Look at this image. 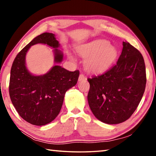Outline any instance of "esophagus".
Instances as JSON below:
<instances>
[{"instance_id": "obj_1", "label": "esophagus", "mask_w": 156, "mask_h": 156, "mask_svg": "<svg viewBox=\"0 0 156 156\" xmlns=\"http://www.w3.org/2000/svg\"><path fill=\"white\" fill-rule=\"evenodd\" d=\"M86 77L84 76L83 73H80V76H79V78H78V80L79 81H81V80H85Z\"/></svg>"}]
</instances>
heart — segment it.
Segmentation results:
<instances>
[{"label": "heart", "instance_id": "b5f03b06", "mask_svg": "<svg viewBox=\"0 0 156 156\" xmlns=\"http://www.w3.org/2000/svg\"><path fill=\"white\" fill-rule=\"evenodd\" d=\"M77 52L83 58H86L85 67L94 73H100L107 70L118 56L115 47L105 40H97L80 45L77 48ZM69 58L72 59L71 55Z\"/></svg>", "mask_w": 156, "mask_h": 156}]
</instances>
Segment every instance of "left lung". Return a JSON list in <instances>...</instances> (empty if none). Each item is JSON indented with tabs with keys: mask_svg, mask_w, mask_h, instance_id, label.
Masks as SVG:
<instances>
[{
	"mask_svg": "<svg viewBox=\"0 0 156 156\" xmlns=\"http://www.w3.org/2000/svg\"><path fill=\"white\" fill-rule=\"evenodd\" d=\"M122 45L115 65L102 74L87 78L89 107L97 119L110 125L123 122L131 117L146 87L143 56L128 42H123Z\"/></svg>",
	"mask_w": 156,
	"mask_h": 156,
	"instance_id": "1",
	"label": "left lung"
}]
</instances>
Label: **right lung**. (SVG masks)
Wrapping results in <instances>:
<instances>
[{
  "instance_id": "obj_1",
  "label": "right lung",
  "mask_w": 156,
  "mask_h": 156,
  "mask_svg": "<svg viewBox=\"0 0 156 156\" xmlns=\"http://www.w3.org/2000/svg\"><path fill=\"white\" fill-rule=\"evenodd\" d=\"M46 44L55 49V62L62 60L57 48L58 41L54 34L45 32L36 36L18 53L10 73L9 92L12 102L22 118L31 125H47L57 117L61 109L65 94L77 83L78 70L69 72L55 65L43 76H33L25 67V56L31 46Z\"/></svg>"
}]
</instances>
